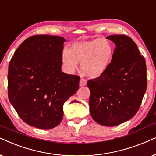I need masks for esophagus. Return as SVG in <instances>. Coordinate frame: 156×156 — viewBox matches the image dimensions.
Returning <instances> with one entry per match:
<instances>
[{
    "label": "esophagus",
    "mask_w": 156,
    "mask_h": 156,
    "mask_svg": "<svg viewBox=\"0 0 156 156\" xmlns=\"http://www.w3.org/2000/svg\"><path fill=\"white\" fill-rule=\"evenodd\" d=\"M87 83V81L83 78H81V79L80 80V83H79V85L80 86H85Z\"/></svg>",
    "instance_id": "obj_1"
}]
</instances>
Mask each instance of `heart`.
Returning a JSON list of instances; mask_svg holds the SVG:
<instances>
[{"label": "heart", "instance_id": "obj_1", "mask_svg": "<svg viewBox=\"0 0 156 156\" xmlns=\"http://www.w3.org/2000/svg\"><path fill=\"white\" fill-rule=\"evenodd\" d=\"M113 55L114 46L108 40L95 38L72 43L69 50L65 48L62 52L61 62L68 73H73L80 63L85 76L98 78L108 70Z\"/></svg>", "mask_w": 156, "mask_h": 156}]
</instances>
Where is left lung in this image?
<instances>
[{"label": "left lung", "instance_id": "1", "mask_svg": "<svg viewBox=\"0 0 156 156\" xmlns=\"http://www.w3.org/2000/svg\"><path fill=\"white\" fill-rule=\"evenodd\" d=\"M106 38L115 45L113 61L103 76L88 81L89 105L96 123L115 126L138 112L146 91V64L128 36L111 35Z\"/></svg>", "mask_w": 156, "mask_h": 156}]
</instances>
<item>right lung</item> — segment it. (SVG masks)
Segmentation results:
<instances>
[{
    "mask_svg": "<svg viewBox=\"0 0 156 156\" xmlns=\"http://www.w3.org/2000/svg\"><path fill=\"white\" fill-rule=\"evenodd\" d=\"M65 42L61 36H31L10 62L9 101L25 123L35 128L48 130L58 126L63 104L79 88V76L61 71Z\"/></svg>",
    "mask_w": 156,
    "mask_h": 156,
    "instance_id": "obj_1",
    "label": "right lung"
}]
</instances>
